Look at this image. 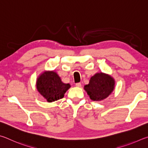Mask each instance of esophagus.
<instances>
[{
    "mask_svg": "<svg viewBox=\"0 0 148 148\" xmlns=\"http://www.w3.org/2000/svg\"><path fill=\"white\" fill-rule=\"evenodd\" d=\"M75 86L77 87H81V82H78V83H76Z\"/></svg>",
    "mask_w": 148,
    "mask_h": 148,
    "instance_id": "34e87169",
    "label": "esophagus"
}]
</instances>
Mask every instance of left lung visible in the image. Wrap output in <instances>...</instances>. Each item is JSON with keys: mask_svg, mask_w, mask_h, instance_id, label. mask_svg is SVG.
<instances>
[{"mask_svg": "<svg viewBox=\"0 0 148 148\" xmlns=\"http://www.w3.org/2000/svg\"><path fill=\"white\" fill-rule=\"evenodd\" d=\"M114 80L103 73L91 77L88 84L84 86L90 98L93 101H101L107 98L113 91Z\"/></svg>", "mask_w": 148, "mask_h": 148, "instance_id": "left-lung-1", "label": "left lung"}]
</instances>
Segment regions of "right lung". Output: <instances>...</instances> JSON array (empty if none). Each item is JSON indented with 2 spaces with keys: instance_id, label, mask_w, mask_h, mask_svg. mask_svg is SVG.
<instances>
[{
  "instance_id": "add662e5",
  "label": "right lung",
  "mask_w": 148,
  "mask_h": 148,
  "mask_svg": "<svg viewBox=\"0 0 148 148\" xmlns=\"http://www.w3.org/2000/svg\"><path fill=\"white\" fill-rule=\"evenodd\" d=\"M36 87L47 101L53 102L63 98L70 85L63 83L55 72L48 71L43 73L38 79Z\"/></svg>"
}]
</instances>
